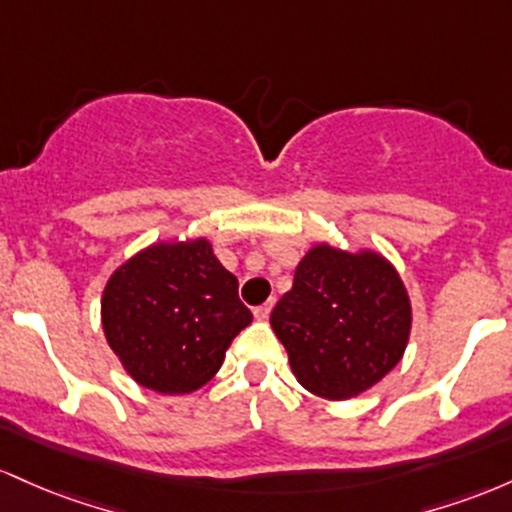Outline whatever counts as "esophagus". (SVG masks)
<instances>
[{"instance_id":"esophagus-1","label":"esophagus","mask_w":512,"mask_h":512,"mask_svg":"<svg viewBox=\"0 0 512 512\" xmlns=\"http://www.w3.org/2000/svg\"><path fill=\"white\" fill-rule=\"evenodd\" d=\"M271 309H273V300L266 302V304H261V307H256V309H254V317H256L258 321H266L268 317H271Z\"/></svg>"}]
</instances>
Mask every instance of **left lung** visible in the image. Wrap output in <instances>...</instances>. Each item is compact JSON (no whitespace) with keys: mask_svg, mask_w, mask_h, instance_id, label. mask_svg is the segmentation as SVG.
Here are the masks:
<instances>
[{"mask_svg":"<svg viewBox=\"0 0 512 512\" xmlns=\"http://www.w3.org/2000/svg\"><path fill=\"white\" fill-rule=\"evenodd\" d=\"M271 326L307 392L331 401L363 394L394 370L411 333L409 292L375 251L314 244Z\"/></svg>","mask_w":512,"mask_h":512,"instance_id":"obj_1","label":"left lung"}]
</instances>
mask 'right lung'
<instances>
[{"mask_svg": "<svg viewBox=\"0 0 512 512\" xmlns=\"http://www.w3.org/2000/svg\"><path fill=\"white\" fill-rule=\"evenodd\" d=\"M251 319L239 280L203 237L147 246L113 271L101 297L108 346L132 380L159 394L210 382Z\"/></svg>", "mask_w": 512, "mask_h": 512, "instance_id": "obj_1", "label": "right lung"}]
</instances>
